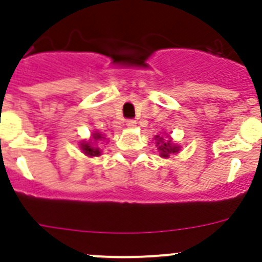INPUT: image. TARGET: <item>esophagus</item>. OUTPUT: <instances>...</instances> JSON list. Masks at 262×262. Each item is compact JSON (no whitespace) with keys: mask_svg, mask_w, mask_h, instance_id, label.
<instances>
[{"mask_svg":"<svg viewBox=\"0 0 262 262\" xmlns=\"http://www.w3.org/2000/svg\"><path fill=\"white\" fill-rule=\"evenodd\" d=\"M127 127H131V128H134V127H136V122L134 119H128L127 120Z\"/></svg>","mask_w":262,"mask_h":262,"instance_id":"1","label":"esophagus"}]
</instances>
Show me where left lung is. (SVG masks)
<instances>
[{"label":"left lung","instance_id":"8db88e82","mask_svg":"<svg viewBox=\"0 0 262 262\" xmlns=\"http://www.w3.org/2000/svg\"><path fill=\"white\" fill-rule=\"evenodd\" d=\"M157 140V145H159V151L161 152L160 156L161 157H169L170 154H176L178 152V147L172 144L170 140H164L163 138H160V136H156Z\"/></svg>","mask_w":262,"mask_h":262}]
</instances>
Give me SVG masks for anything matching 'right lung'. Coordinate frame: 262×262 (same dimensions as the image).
<instances>
[{
	"mask_svg": "<svg viewBox=\"0 0 262 262\" xmlns=\"http://www.w3.org/2000/svg\"><path fill=\"white\" fill-rule=\"evenodd\" d=\"M93 139L94 140H99V139H101V135H99V134H94ZM92 143L93 142L82 143V144H81V148H82V151H84L85 155H89V156H98L99 149L94 147V144H92Z\"/></svg>",
	"mask_w": 262,
	"mask_h": 262,
	"instance_id": "right-lung-1",
	"label": "right lung"
}]
</instances>
